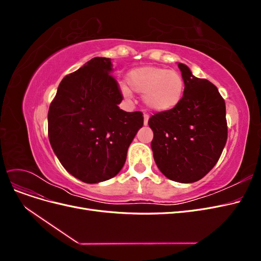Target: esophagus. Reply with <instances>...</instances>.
<instances>
[{
    "label": "esophagus",
    "instance_id": "34e87169",
    "mask_svg": "<svg viewBox=\"0 0 261 261\" xmlns=\"http://www.w3.org/2000/svg\"><path fill=\"white\" fill-rule=\"evenodd\" d=\"M148 120H149L148 115H144V125H145V126L148 125Z\"/></svg>",
    "mask_w": 261,
    "mask_h": 261
}]
</instances>
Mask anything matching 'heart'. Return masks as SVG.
Instances as JSON below:
<instances>
[{
	"label": "heart",
	"mask_w": 261,
	"mask_h": 261,
	"mask_svg": "<svg viewBox=\"0 0 261 261\" xmlns=\"http://www.w3.org/2000/svg\"><path fill=\"white\" fill-rule=\"evenodd\" d=\"M127 85L121 86V92L130 99L133 92L143 94L145 107L154 113L172 111L184 96L185 83L175 70L158 66H143L129 70Z\"/></svg>",
	"instance_id": "heart-1"
}]
</instances>
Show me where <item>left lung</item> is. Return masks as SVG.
<instances>
[{
	"mask_svg": "<svg viewBox=\"0 0 261 261\" xmlns=\"http://www.w3.org/2000/svg\"><path fill=\"white\" fill-rule=\"evenodd\" d=\"M185 83L180 103L148 122L156 167L169 179L194 183L215 167L227 139L225 102L217 87L178 63Z\"/></svg>",
	"mask_w": 261,
	"mask_h": 261,
	"instance_id": "8db88e82",
	"label": "left lung"
}]
</instances>
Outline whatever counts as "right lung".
<instances>
[{"instance_id":"add662e5","label":"right lung","mask_w":261,"mask_h":261,"mask_svg":"<svg viewBox=\"0 0 261 261\" xmlns=\"http://www.w3.org/2000/svg\"><path fill=\"white\" fill-rule=\"evenodd\" d=\"M111 59L93 58L63 78L49 109V140L74 177L96 184L114 177L144 125L141 112L118 108L123 97Z\"/></svg>"}]
</instances>
